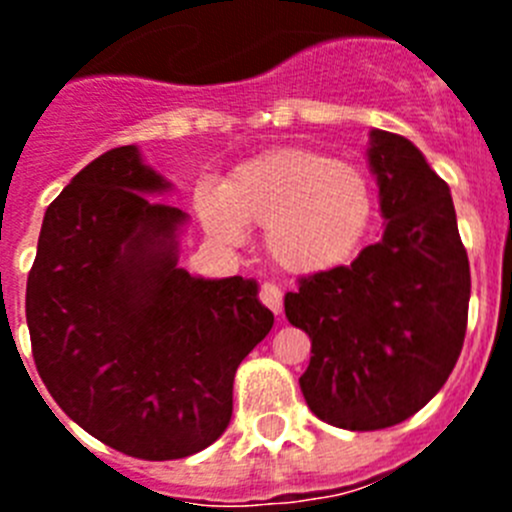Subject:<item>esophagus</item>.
<instances>
[{"label":"esophagus","mask_w":512,"mask_h":512,"mask_svg":"<svg viewBox=\"0 0 512 512\" xmlns=\"http://www.w3.org/2000/svg\"><path fill=\"white\" fill-rule=\"evenodd\" d=\"M259 297H261V302H264V305L274 312V315H279V312H282V289H279L277 284H271V282L261 284Z\"/></svg>","instance_id":"34e87169"}]
</instances>
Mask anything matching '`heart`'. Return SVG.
Segmentation results:
<instances>
[{"mask_svg": "<svg viewBox=\"0 0 512 512\" xmlns=\"http://www.w3.org/2000/svg\"><path fill=\"white\" fill-rule=\"evenodd\" d=\"M212 241L238 246L246 225H264V246L282 269L318 274L361 246L374 220V187L356 164L310 148H274L235 166L220 187L197 192Z\"/></svg>", "mask_w": 512, "mask_h": 512, "instance_id": "heart-1", "label": "heart"}]
</instances>
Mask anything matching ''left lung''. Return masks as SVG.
Instances as JSON below:
<instances>
[{
	"label": "left lung",
	"mask_w": 512,
	"mask_h": 512,
	"mask_svg": "<svg viewBox=\"0 0 512 512\" xmlns=\"http://www.w3.org/2000/svg\"><path fill=\"white\" fill-rule=\"evenodd\" d=\"M366 156L382 238L284 297L312 341L307 408L346 431L390 428L431 402L464 346L472 289L449 184L402 135L372 130Z\"/></svg>",
	"instance_id": "8db88e82"
}]
</instances>
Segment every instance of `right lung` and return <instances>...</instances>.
I'll return each instance as SVG.
<instances>
[{"label":"right lung","mask_w":512,"mask_h":512,"mask_svg":"<svg viewBox=\"0 0 512 512\" xmlns=\"http://www.w3.org/2000/svg\"><path fill=\"white\" fill-rule=\"evenodd\" d=\"M135 146L94 158L48 205L25 315L58 408L135 459H184L223 436L235 369L274 325L253 279L179 269L187 212Z\"/></svg>","instance_id":"right-lung-1"}]
</instances>
